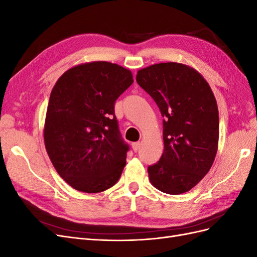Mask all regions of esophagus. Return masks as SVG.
I'll use <instances>...</instances> for the list:
<instances>
[{"label": "esophagus", "mask_w": 257, "mask_h": 257, "mask_svg": "<svg viewBox=\"0 0 257 257\" xmlns=\"http://www.w3.org/2000/svg\"><path fill=\"white\" fill-rule=\"evenodd\" d=\"M132 148H133L134 152H137L139 150V148H141V143H133L132 144Z\"/></svg>", "instance_id": "34e87169"}]
</instances>
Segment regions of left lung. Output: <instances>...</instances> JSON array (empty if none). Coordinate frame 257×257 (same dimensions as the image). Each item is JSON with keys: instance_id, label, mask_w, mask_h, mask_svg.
I'll return each instance as SVG.
<instances>
[{"instance_id": "obj_1", "label": "left lung", "mask_w": 257, "mask_h": 257, "mask_svg": "<svg viewBox=\"0 0 257 257\" xmlns=\"http://www.w3.org/2000/svg\"><path fill=\"white\" fill-rule=\"evenodd\" d=\"M136 81L163 115L164 152L148 167L154 188L177 195L194 188L211 168L219 143V110L208 82L175 62L138 71Z\"/></svg>"}]
</instances>
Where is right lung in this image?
<instances>
[{"instance_id": "1", "label": "right lung", "mask_w": 257, "mask_h": 257, "mask_svg": "<svg viewBox=\"0 0 257 257\" xmlns=\"http://www.w3.org/2000/svg\"><path fill=\"white\" fill-rule=\"evenodd\" d=\"M128 69L98 61L62 75L46 114V150L58 174L77 191L103 192L114 185L126 164L114 103L133 83Z\"/></svg>"}]
</instances>
